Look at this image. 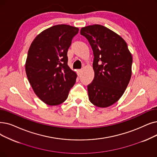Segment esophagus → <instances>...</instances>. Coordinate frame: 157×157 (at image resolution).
Returning a JSON list of instances; mask_svg holds the SVG:
<instances>
[{
    "mask_svg": "<svg viewBox=\"0 0 157 157\" xmlns=\"http://www.w3.org/2000/svg\"><path fill=\"white\" fill-rule=\"evenodd\" d=\"M81 72H82V70H81V69H78V70L77 71V73H78V76H80Z\"/></svg>",
    "mask_w": 157,
    "mask_h": 157,
    "instance_id": "34e87169",
    "label": "esophagus"
}]
</instances>
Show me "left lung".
<instances>
[{"mask_svg": "<svg viewBox=\"0 0 157 157\" xmlns=\"http://www.w3.org/2000/svg\"><path fill=\"white\" fill-rule=\"evenodd\" d=\"M80 34L89 42L94 56V78L87 86L89 100L98 107H108L121 98L131 79L132 54L125 40L103 25L84 27Z\"/></svg>", "mask_w": 157, "mask_h": 157, "instance_id": "obj_1", "label": "left lung"}]
</instances>
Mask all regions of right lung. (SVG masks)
Instances as JSON below:
<instances>
[{"label":"right lung","mask_w":157,"mask_h":157,"mask_svg":"<svg viewBox=\"0 0 157 157\" xmlns=\"http://www.w3.org/2000/svg\"><path fill=\"white\" fill-rule=\"evenodd\" d=\"M79 28L59 24L36 36L28 51L25 72L34 92L50 106L62 104L76 82L77 74L67 65V51Z\"/></svg>","instance_id":"add662e5"}]
</instances>
